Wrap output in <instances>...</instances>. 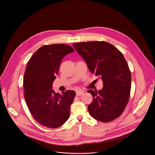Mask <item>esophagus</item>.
Segmentation results:
<instances>
[{
  "mask_svg": "<svg viewBox=\"0 0 155 155\" xmlns=\"http://www.w3.org/2000/svg\"><path fill=\"white\" fill-rule=\"evenodd\" d=\"M83 94V91H81V90H78V91H76V95H77V96H81V95H82Z\"/></svg>",
  "mask_w": 155,
  "mask_h": 155,
  "instance_id": "1",
  "label": "esophagus"
}]
</instances>
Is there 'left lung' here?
<instances>
[{"mask_svg": "<svg viewBox=\"0 0 155 155\" xmlns=\"http://www.w3.org/2000/svg\"><path fill=\"white\" fill-rule=\"evenodd\" d=\"M73 47L91 72L103 81L102 90L87 91L93 96V102L87 106L90 114L104 123L118 118L128 103L131 85L130 71L123 54L104 41L76 43Z\"/></svg>", "mask_w": 155, "mask_h": 155, "instance_id": "left-lung-1", "label": "left lung"}]
</instances>
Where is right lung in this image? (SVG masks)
<instances>
[{
	"label": "right lung",
	"mask_w": 155,
	"mask_h": 155,
	"mask_svg": "<svg viewBox=\"0 0 155 155\" xmlns=\"http://www.w3.org/2000/svg\"><path fill=\"white\" fill-rule=\"evenodd\" d=\"M74 49L65 44L44 45L29 60L24 75V97L34 118L49 128L62 126L70 116L75 92L68 90L62 94L53 90L61 63Z\"/></svg>",
	"instance_id": "right-lung-1"
}]
</instances>
